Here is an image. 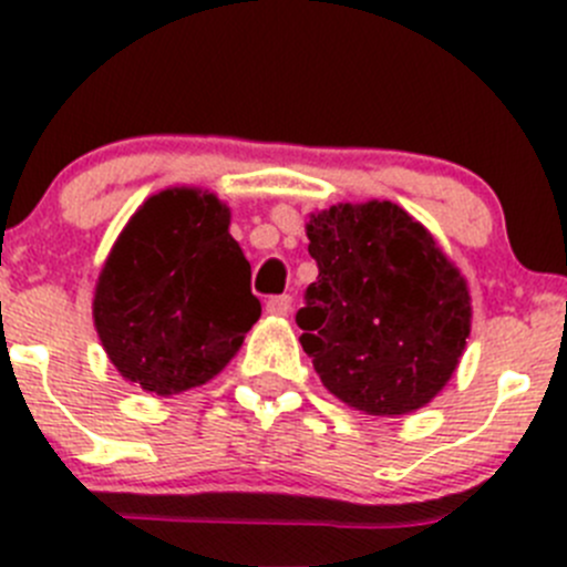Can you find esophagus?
<instances>
[{"mask_svg":"<svg viewBox=\"0 0 567 567\" xmlns=\"http://www.w3.org/2000/svg\"><path fill=\"white\" fill-rule=\"evenodd\" d=\"M290 305H293L290 296H271V299L266 301V312L274 318H285L290 312Z\"/></svg>","mask_w":567,"mask_h":567,"instance_id":"1","label":"esophagus"}]
</instances>
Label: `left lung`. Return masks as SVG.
I'll list each match as a JSON object with an SVG mask.
<instances>
[{
    "label": "left lung",
    "mask_w": 567,
    "mask_h": 567,
    "mask_svg": "<svg viewBox=\"0 0 567 567\" xmlns=\"http://www.w3.org/2000/svg\"><path fill=\"white\" fill-rule=\"evenodd\" d=\"M318 279L296 323L323 386L370 416L431 403L458 368L472 296L453 260L390 199L337 203L307 219Z\"/></svg>",
    "instance_id": "8db88e82"
}]
</instances>
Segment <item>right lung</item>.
I'll list each match as a JSON object with an SVG mask.
<instances>
[{"label": "right lung", "instance_id": "right-lung-1", "mask_svg": "<svg viewBox=\"0 0 567 567\" xmlns=\"http://www.w3.org/2000/svg\"><path fill=\"white\" fill-rule=\"evenodd\" d=\"M230 208L208 188L151 194L104 260L93 323L109 362L140 390L169 398L208 384L260 318Z\"/></svg>", "mask_w": 567, "mask_h": 567}]
</instances>
